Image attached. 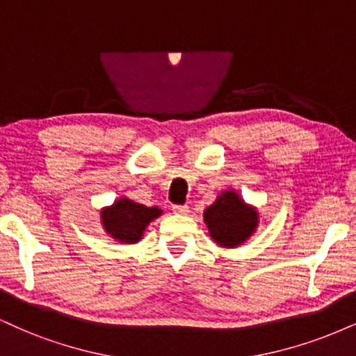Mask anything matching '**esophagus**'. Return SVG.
Masks as SVG:
<instances>
[{"label":"esophagus","mask_w":356,"mask_h":356,"mask_svg":"<svg viewBox=\"0 0 356 356\" xmlns=\"http://www.w3.org/2000/svg\"><path fill=\"white\" fill-rule=\"evenodd\" d=\"M171 209H173L175 214H183V216L190 213V208H188V206H185V204H183V206L181 204H173V206H171Z\"/></svg>","instance_id":"1"}]
</instances>
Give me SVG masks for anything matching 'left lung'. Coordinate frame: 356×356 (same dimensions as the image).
<instances>
[{"mask_svg":"<svg viewBox=\"0 0 356 356\" xmlns=\"http://www.w3.org/2000/svg\"><path fill=\"white\" fill-rule=\"evenodd\" d=\"M204 222L214 243L222 248H236L254 234L259 213L254 206L245 204L234 190H227L204 209Z\"/></svg>","mask_w":356,"mask_h":356,"instance_id":"8db88e82","label":"left lung"}]
</instances>
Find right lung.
Listing matches in <instances>:
<instances>
[{"instance_id":"1","label":"right lung","mask_w":356,"mask_h":356,"mask_svg":"<svg viewBox=\"0 0 356 356\" xmlns=\"http://www.w3.org/2000/svg\"><path fill=\"white\" fill-rule=\"evenodd\" d=\"M161 213L163 211L156 206L148 208L129 198H118L112 206L102 209L100 221L105 232L111 234L113 239L125 244H134L142 239L147 226Z\"/></svg>"}]
</instances>
